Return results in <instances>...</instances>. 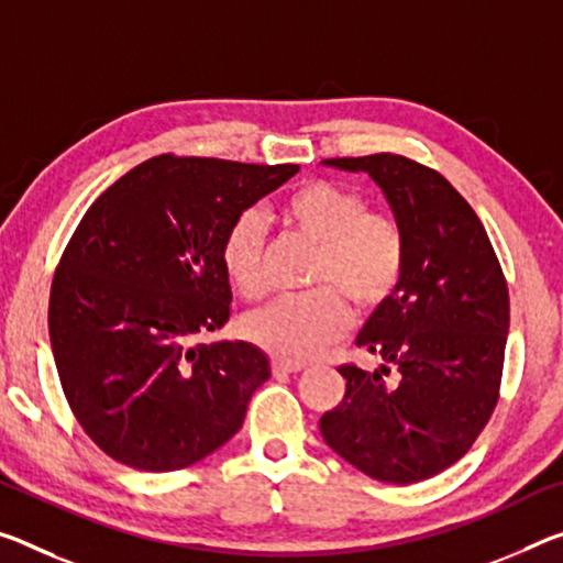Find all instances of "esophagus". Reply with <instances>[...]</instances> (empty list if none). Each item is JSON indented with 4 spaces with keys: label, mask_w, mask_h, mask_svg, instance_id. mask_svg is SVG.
I'll return each instance as SVG.
<instances>
[{
    "label": "esophagus",
    "mask_w": 563,
    "mask_h": 563,
    "mask_svg": "<svg viewBox=\"0 0 563 563\" xmlns=\"http://www.w3.org/2000/svg\"><path fill=\"white\" fill-rule=\"evenodd\" d=\"M302 371V363H290V361H273V373L275 376H288V373Z\"/></svg>",
    "instance_id": "1"
}]
</instances>
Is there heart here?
I'll return each mask as SVG.
<instances>
[{"mask_svg": "<svg viewBox=\"0 0 563 563\" xmlns=\"http://www.w3.org/2000/svg\"><path fill=\"white\" fill-rule=\"evenodd\" d=\"M292 233L318 247L310 271L313 292L278 298L250 310L243 333L275 358L302 363L343 335L347 306L371 313L396 290L404 273V235L383 212L365 210L358 192L328 180H310L280 205ZM222 267L245 298L265 288V228L255 210H245L222 240Z\"/></svg>", "mask_w": 563, "mask_h": 563, "instance_id": "heart-1", "label": "heart"}]
</instances>
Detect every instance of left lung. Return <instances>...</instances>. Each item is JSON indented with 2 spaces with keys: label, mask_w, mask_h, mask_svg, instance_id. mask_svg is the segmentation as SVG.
I'll return each instance as SVG.
<instances>
[{
  "label": "left lung",
  "mask_w": 563,
  "mask_h": 563,
  "mask_svg": "<svg viewBox=\"0 0 563 563\" xmlns=\"http://www.w3.org/2000/svg\"><path fill=\"white\" fill-rule=\"evenodd\" d=\"M380 187L404 235V273L343 365L345 396L320 418L323 441L365 476L418 484L456 463L498 400L508 288L474 208L435 169L404 155L323 159Z\"/></svg>",
  "instance_id": "left-lung-1"
}]
</instances>
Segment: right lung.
Here are the masks:
<instances>
[{"mask_svg":"<svg viewBox=\"0 0 563 563\" xmlns=\"http://www.w3.org/2000/svg\"><path fill=\"white\" fill-rule=\"evenodd\" d=\"M296 173L159 155L79 220L52 280L49 345L69 408L107 456L163 474L240 431L271 361L253 343L195 338L230 318V225Z\"/></svg>","mask_w":563,"mask_h":563,"instance_id":"obj_1","label":"right lung"}]
</instances>
